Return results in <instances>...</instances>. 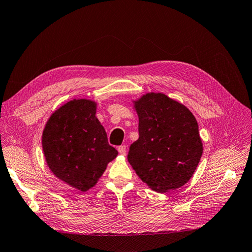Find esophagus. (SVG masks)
Wrapping results in <instances>:
<instances>
[{
	"instance_id": "obj_1",
	"label": "esophagus",
	"mask_w": 252,
	"mask_h": 252,
	"mask_svg": "<svg viewBox=\"0 0 252 252\" xmlns=\"http://www.w3.org/2000/svg\"><path fill=\"white\" fill-rule=\"evenodd\" d=\"M118 150H119L120 155H123V156L126 155V146H125V145H121V146L118 147Z\"/></svg>"
}]
</instances>
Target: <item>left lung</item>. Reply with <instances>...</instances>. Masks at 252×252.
<instances>
[{"label":"left lung","instance_id":"8db88e82","mask_svg":"<svg viewBox=\"0 0 252 252\" xmlns=\"http://www.w3.org/2000/svg\"><path fill=\"white\" fill-rule=\"evenodd\" d=\"M133 103L140 136L129 148L128 162L157 192L185 185L203 154L194 116L186 106L159 93L146 94Z\"/></svg>","mask_w":252,"mask_h":252}]
</instances>
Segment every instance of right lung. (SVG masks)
I'll list each match as a JSON object with an SVG mask.
<instances>
[{
  "mask_svg": "<svg viewBox=\"0 0 252 252\" xmlns=\"http://www.w3.org/2000/svg\"><path fill=\"white\" fill-rule=\"evenodd\" d=\"M95 112L94 101L74 98L51 114L42 135L44 157L51 172L82 192L96 184L118 156Z\"/></svg>",
  "mask_w": 252,
  "mask_h": 252,
  "instance_id": "right-lung-1",
  "label": "right lung"
}]
</instances>
